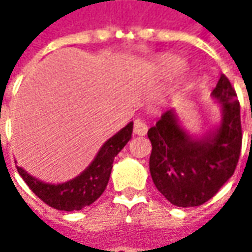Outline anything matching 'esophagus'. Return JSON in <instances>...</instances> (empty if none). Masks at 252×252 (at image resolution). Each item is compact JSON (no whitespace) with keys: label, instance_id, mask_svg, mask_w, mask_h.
Wrapping results in <instances>:
<instances>
[{"label":"esophagus","instance_id":"34e87169","mask_svg":"<svg viewBox=\"0 0 252 252\" xmlns=\"http://www.w3.org/2000/svg\"><path fill=\"white\" fill-rule=\"evenodd\" d=\"M149 130V127H147V125H146V122L141 121V119H136L134 121V127H133V131L136 133V134H139V136H144L146 133Z\"/></svg>","mask_w":252,"mask_h":252}]
</instances>
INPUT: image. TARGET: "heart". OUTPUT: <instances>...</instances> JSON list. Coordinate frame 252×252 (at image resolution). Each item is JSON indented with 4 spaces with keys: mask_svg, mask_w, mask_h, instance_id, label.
<instances>
[{
    "mask_svg": "<svg viewBox=\"0 0 252 252\" xmlns=\"http://www.w3.org/2000/svg\"><path fill=\"white\" fill-rule=\"evenodd\" d=\"M185 67L182 59L172 54H165L157 62L150 78V85L154 88H158L162 85L169 84L177 75H178Z\"/></svg>",
    "mask_w": 252,
    "mask_h": 252,
    "instance_id": "heart-1",
    "label": "heart"
}]
</instances>
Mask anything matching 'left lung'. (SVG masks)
<instances>
[{
	"label": "left lung",
	"instance_id": "8db88e82",
	"mask_svg": "<svg viewBox=\"0 0 252 252\" xmlns=\"http://www.w3.org/2000/svg\"><path fill=\"white\" fill-rule=\"evenodd\" d=\"M221 106L218 129L192 137L174 111L161 115L147 131L151 141L150 174L156 188L179 208L199 206L213 198L237 167L243 131L237 94L221 74L212 91Z\"/></svg>",
	"mask_w": 252,
	"mask_h": 252
}]
</instances>
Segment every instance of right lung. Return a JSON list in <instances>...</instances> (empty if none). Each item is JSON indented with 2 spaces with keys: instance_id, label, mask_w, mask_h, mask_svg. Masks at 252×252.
Returning <instances> with one entry per match:
<instances>
[{
  "instance_id": "add662e5",
  "label": "right lung",
  "mask_w": 252,
  "mask_h": 252,
  "mask_svg": "<svg viewBox=\"0 0 252 252\" xmlns=\"http://www.w3.org/2000/svg\"><path fill=\"white\" fill-rule=\"evenodd\" d=\"M131 131L133 122L105 141L96 157L78 177L63 184H46L29 175L21 167L16 168L34 195L50 208L64 212L81 210L94 203L103 193L111 177L113 160L131 139Z\"/></svg>"
}]
</instances>
